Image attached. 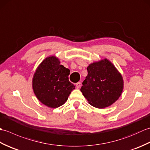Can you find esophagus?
<instances>
[{
    "mask_svg": "<svg viewBox=\"0 0 150 150\" xmlns=\"http://www.w3.org/2000/svg\"><path fill=\"white\" fill-rule=\"evenodd\" d=\"M81 86V83L80 82H78L77 83H76V87H77V88H80Z\"/></svg>",
    "mask_w": 150,
    "mask_h": 150,
    "instance_id": "34e87169",
    "label": "esophagus"
}]
</instances>
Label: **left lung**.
Listing matches in <instances>:
<instances>
[{
	"label": "left lung",
	"mask_w": 150,
	"mask_h": 150,
	"mask_svg": "<svg viewBox=\"0 0 150 150\" xmlns=\"http://www.w3.org/2000/svg\"><path fill=\"white\" fill-rule=\"evenodd\" d=\"M81 91L91 106L104 108L113 104L123 90L122 75L107 59L92 63Z\"/></svg>",
	"instance_id": "left-lung-1"
}]
</instances>
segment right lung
<instances>
[{
    "label": "right lung",
    "instance_id": "right-lung-1",
    "mask_svg": "<svg viewBox=\"0 0 150 150\" xmlns=\"http://www.w3.org/2000/svg\"><path fill=\"white\" fill-rule=\"evenodd\" d=\"M69 69L60 64L52 56L44 59L38 67L33 78L35 94L41 103L50 108L64 104L75 86L69 81Z\"/></svg>",
    "mask_w": 150,
    "mask_h": 150
}]
</instances>
